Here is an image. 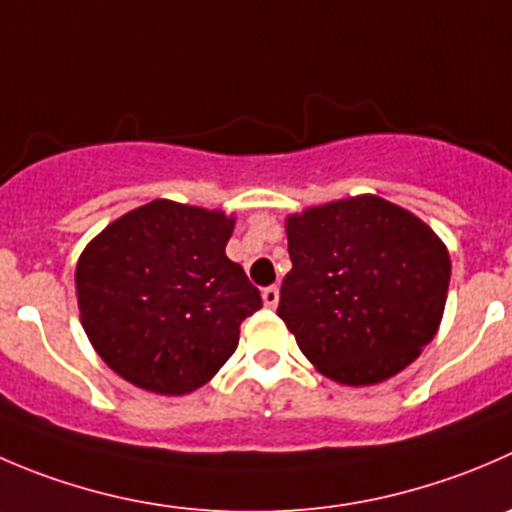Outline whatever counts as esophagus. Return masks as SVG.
Returning a JSON list of instances; mask_svg holds the SVG:
<instances>
[{"mask_svg": "<svg viewBox=\"0 0 512 512\" xmlns=\"http://www.w3.org/2000/svg\"><path fill=\"white\" fill-rule=\"evenodd\" d=\"M262 300H265L267 307H272V310H275L277 302H280V287H275V285L265 287V290H262Z\"/></svg>", "mask_w": 512, "mask_h": 512, "instance_id": "1", "label": "esophagus"}]
</instances>
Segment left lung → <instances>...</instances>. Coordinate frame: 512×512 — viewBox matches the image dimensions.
Listing matches in <instances>:
<instances>
[{"label": "left lung", "instance_id": "1", "mask_svg": "<svg viewBox=\"0 0 512 512\" xmlns=\"http://www.w3.org/2000/svg\"><path fill=\"white\" fill-rule=\"evenodd\" d=\"M292 270L277 315L302 355L342 385L398 375L438 332L450 255L420 217L377 195L285 222Z\"/></svg>", "mask_w": 512, "mask_h": 512}]
</instances>
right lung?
I'll use <instances>...</instances> for the list:
<instances>
[{"label":"right lung","mask_w":512,"mask_h":512,"mask_svg":"<svg viewBox=\"0 0 512 512\" xmlns=\"http://www.w3.org/2000/svg\"><path fill=\"white\" fill-rule=\"evenodd\" d=\"M235 217L155 200L104 227L79 255L77 302L97 355L127 382L187 395L235 352L260 290L225 255Z\"/></svg>","instance_id":"1"}]
</instances>
